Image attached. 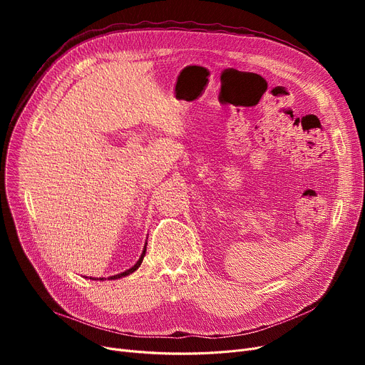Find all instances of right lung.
<instances>
[{
  "label": "right lung",
  "instance_id": "obj_1",
  "mask_svg": "<svg viewBox=\"0 0 365 365\" xmlns=\"http://www.w3.org/2000/svg\"><path fill=\"white\" fill-rule=\"evenodd\" d=\"M145 253H146V245H145V248H143V253H142V256H140V259L138 260V263L134 264L133 267H130V269H127L125 272H121V274H118V275H113V277H110V279H118V278H123V277H127V275H130L131 272H134L138 269V267L140 266V263H142V260H143V257H145ZM98 279H103V278H98Z\"/></svg>",
  "mask_w": 365,
  "mask_h": 365
}]
</instances>
